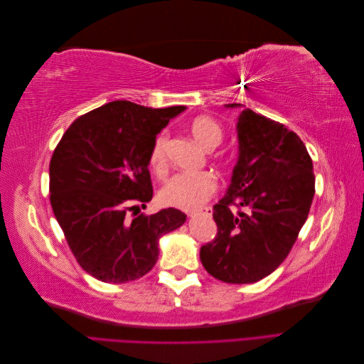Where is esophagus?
Instances as JSON below:
<instances>
[{
	"label": "esophagus",
	"mask_w": 364,
	"mask_h": 364,
	"mask_svg": "<svg viewBox=\"0 0 364 364\" xmlns=\"http://www.w3.org/2000/svg\"><path fill=\"white\" fill-rule=\"evenodd\" d=\"M186 214H188L190 217L200 215V214L209 217V215H213V208L211 206H206V208H202V209H193V211H188Z\"/></svg>",
	"instance_id": "34e87169"
}]
</instances>
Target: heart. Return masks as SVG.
Masks as SVG:
<instances>
[{"instance_id":"1","label":"heart","mask_w":364,"mask_h":364,"mask_svg":"<svg viewBox=\"0 0 364 364\" xmlns=\"http://www.w3.org/2000/svg\"><path fill=\"white\" fill-rule=\"evenodd\" d=\"M190 132L193 138L199 144L211 151L222 144L223 129L215 119L209 117H197L191 121ZM167 144L168 135L162 132L155 141H153L149 153L150 170L158 178H162L167 173ZM217 178L209 171L200 173H179L170 178L159 191V200L165 206L179 208V209H193L206 202L217 191Z\"/></svg>"}]
</instances>
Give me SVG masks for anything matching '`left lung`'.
I'll list each match as a JSON object with an SVG mask.
<instances>
[{"label":"left lung","mask_w":364,"mask_h":364,"mask_svg":"<svg viewBox=\"0 0 364 364\" xmlns=\"http://www.w3.org/2000/svg\"><path fill=\"white\" fill-rule=\"evenodd\" d=\"M237 130L232 182L214 205L217 235L200 247V261L220 281L250 284L287 258L310 213L314 173L302 139L278 121L245 109Z\"/></svg>","instance_id":"8db88e82"}]
</instances>
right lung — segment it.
Listing matches in <instances>:
<instances>
[{
  "label": "right lung",
  "instance_id": "1",
  "mask_svg": "<svg viewBox=\"0 0 364 364\" xmlns=\"http://www.w3.org/2000/svg\"><path fill=\"white\" fill-rule=\"evenodd\" d=\"M182 111L115 100L77 118L54 149L53 213L74 258L95 279L123 284L144 277L156 264L159 238L183 225L186 215L174 208L127 218L151 200V144Z\"/></svg>",
  "mask_w": 364,
  "mask_h": 364
}]
</instances>
